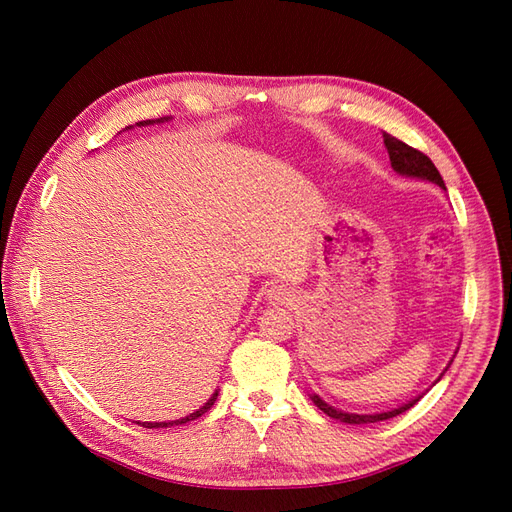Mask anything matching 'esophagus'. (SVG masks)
<instances>
[{
    "instance_id": "34e87169",
    "label": "esophagus",
    "mask_w": 512,
    "mask_h": 512,
    "mask_svg": "<svg viewBox=\"0 0 512 512\" xmlns=\"http://www.w3.org/2000/svg\"><path fill=\"white\" fill-rule=\"evenodd\" d=\"M267 299H269V303H273V305H290L292 294H290V288H288V286H284V284H273V286L267 290Z\"/></svg>"
}]
</instances>
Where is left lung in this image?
Here are the masks:
<instances>
[{
  "instance_id": "1",
  "label": "left lung",
  "mask_w": 512,
  "mask_h": 512,
  "mask_svg": "<svg viewBox=\"0 0 512 512\" xmlns=\"http://www.w3.org/2000/svg\"><path fill=\"white\" fill-rule=\"evenodd\" d=\"M384 138V147L386 151H389V158H391V166L393 170H397L399 175H406V177H416V179H425V181H431V183H438L442 190H446V185L438 173V168L433 166V162L425 156L423 151H418L410 145H406L404 141H399V138L391 136V134H382ZM423 395H418L416 399L408 401V404L399 406L395 410H389V412H380V414H350V412H342L337 410L333 406H329L327 401L320 399L318 395H312V401L314 404L327 414L331 418H337V421L342 423H350V425H365V423H378V421H386V418H393L401 412L410 410L418 399H421Z\"/></svg>"
}]
</instances>
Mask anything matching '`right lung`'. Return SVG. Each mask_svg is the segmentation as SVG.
I'll return each instance as SVG.
<instances>
[{"label": "right lung", "mask_w": 512, "mask_h": 512, "mask_svg": "<svg viewBox=\"0 0 512 512\" xmlns=\"http://www.w3.org/2000/svg\"><path fill=\"white\" fill-rule=\"evenodd\" d=\"M168 119V117H166ZM166 119H158V121H166ZM147 123H156V121H141L138 123V126H147ZM215 399H218V391H215L211 397H209V401L207 404L203 406V408H198L196 412H192V414H188L185 418H179V421H170V423H138V425H143V427H147V429H158V427H173V425H183V423H188V421H194V418H198V416H203L207 410H211V406L215 404Z\"/></svg>", "instance_id": "1"}]
</instances>
